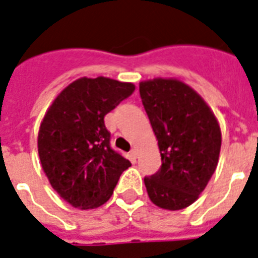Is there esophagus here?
Instances as JSON below:
<instances>
[{
  "mask_svg": "<svg viewBox=\"0 0 258 258\" xmlns=\"http://www.w3.org/2000/svg\"><path fill=\"white\" fill-rule=\"evenodd\" d=\"M130 154H131V156H133V158H136V156H138V150H136V148L134 147L133 150L130 151Z\"/></svg>",
  "mask_w": 258,
  "mask_h": 258,
  "instance_id": "1",
  "label": "esophagus"
}]
</instances>
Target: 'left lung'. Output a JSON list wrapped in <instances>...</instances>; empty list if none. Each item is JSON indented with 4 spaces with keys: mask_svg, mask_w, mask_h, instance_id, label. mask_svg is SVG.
Segmentation results:
<instances>
[{
    "mask_svg": "<svg viewBox=\"0 0 258 258\" xmlns=\"http://www.w3.org/2000/svg\"><path fill=\"white\" fill-rule=\"evenodd\" d=\"M142 103L162 156L156 173L144 177L151 202L179 211L198 200L217 167L221 131L195 90L177 79L140 82Z\"/></svg>",
    "mask_w": 258,
    "mask_h": 258,
    "instance_id": "obj_1",
    "label": "left lung"
}]
</instances>
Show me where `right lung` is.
Returning a JSON list of instances; mask_svg holds the SVG:
<instances>
[{
	"mask_svg": "<svg viewBox=\"0 0 258 258\" xmlns=\"http://www.w3.org/2000/svg\"><path fill=\"white\" fill-rule=\"evenodd\" d=\"M133 83L98 77L73 82L42 120L38 154L51 187L75 208L107 202L130 160L112 150L104 116L134 93Z\"/></svg>",
	"mask_w": 258,
	"mask_h": 258,
	"instance_id": "1",
	"label": "right lung"
}]
</instances>
